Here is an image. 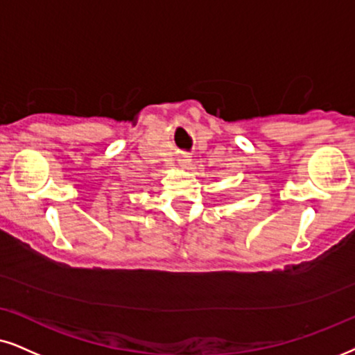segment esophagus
Masks as SVG:
<instances>
[{
	"label": "esophagus",
	"mask_w": 355,
	"mask_h": 355,
	"mask_svg": "<svg viewBox=\"0 0 355 355\" xmlns=\"http://www.w3.org/2000/svg\"><path fill=\"white\" fill-rule=\"evenodd\" d=\"M188 162H190V159H187V157H185V159L180 160V164L183 165V167H185V165H188Z\"/></svg>",
	"instance_id": "obj_1"
}]
</instances>
